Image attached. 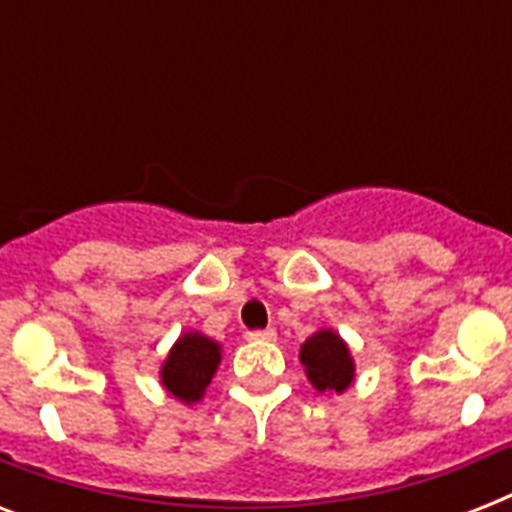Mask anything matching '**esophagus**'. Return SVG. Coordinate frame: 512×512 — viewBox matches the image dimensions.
<instances>
[{
  "mask_svg": "<svg viewBox=\"0 0 512 512\" xmlns=\"http://www.w3.org/2000/svg\"><path fill=\"white\" fill-rule=\"evenodd\" d=\"M247 340H252V342H271V340H276V329H255V332H249Z\"/></svg>",
  "mask_w": 512,
  "mask_h": 512,
  "instance_id": "obj_1",
  "label": "esophagus"
}]
</instances>
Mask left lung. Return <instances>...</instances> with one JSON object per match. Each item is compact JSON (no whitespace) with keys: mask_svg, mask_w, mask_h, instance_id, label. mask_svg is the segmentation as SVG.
I'll use <instances>...</instances> for the list:
<instances>
[{"mask_svg":"<svg viewBox=\"0 0 512 512\" xmlns=\"http://www.w3.org/2000/svg\"><path fill=\"white\" fill-rule=\"evenodd\" d=\"M300 364L319 393H345L356 380V361L335 329L313 332L300 348Z\"/></svg>","mask_w":512,"mask_h":512,"instance_id":"8db88e82","label":"left lung"}]
</instances>
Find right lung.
Wrapping results in <instances>:
<instances>
[{"instance_id":"obj_1","label":"right lung","mask_w":512,"mask_h":512,"mask_svg":"<svg viewBox=\"0 0 512 512\" xmlns=\"http://www.w3.org/2000/svg\"><path fill=\"white\" fill-rule=\"evenodd\" d=\"M220 358H223V345L191 329L175 340L159 369V380L172 398L185 406H193L207 393L209 382L220 366Z\"/></svg>"}]
</instances>
